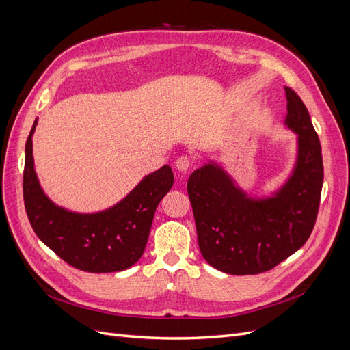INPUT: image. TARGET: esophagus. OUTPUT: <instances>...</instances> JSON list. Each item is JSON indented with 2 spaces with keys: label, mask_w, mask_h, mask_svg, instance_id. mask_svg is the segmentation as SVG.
I'll list each match as a JSON object with an SVG mask.
<instances>
[{
  "label": "esophagus",
  "mask_w": 350,
  "mask_h": 350,
  "mask_svg": "<svg viewBox=\"0 0 350 350\" xmlns=\"http://www.w3.org/2000/svg\"><path fill=\"white\" fill-rule=\"evenodd\" d=\"M191 165H193V162L188 156H179L176 159V162H175L176 169H178V171H181V172H188V169L191 167Z\"/></svg>",
  "instance_id": "1"
}]
</instances>
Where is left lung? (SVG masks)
Listing matches in <instances>:
<instances>
[{"mask_svg": "<svg viewBox=\"0 0 350 350\" xmlns=\"http://www.w3.org/2000/svg\"><path fill=\"white\" fill-rule=\"evenodd\" d=\"M286 125L298 134V161L280 191L252 200L215 163L189 176L187 191L201 256L228 274H258L276 267L308 241L319 215L324 179L321 144L308 109L291 88Z\"/></svg>", "mask_w": 350, "mask_h": 350, "instance_id": "8db88e82", "label": "left lung"}]
</instances>
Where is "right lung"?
<instances>
[{"instance_id":"1","label":"right lung","mask_w":350,"mask_h":350,"mask_svg":"<svg viewBox=\"0 0 350 350\" xmlns=\"http://www.w3.org/2000/svg\"><path fill=\"white\" fill-rule=\"evenodd\" d=\"M31 126L26 142L23 198L38 238L70 266L89 273H112L131 267L143 256L157 204L174 184L167 165L147 175L109 210L94 215L57 207L38 183L31 156Z\"/></svg>"}]
</instances>
